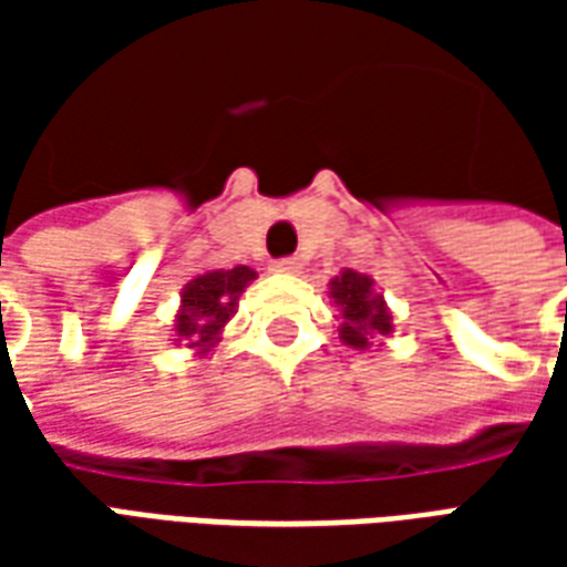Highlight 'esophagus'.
<instances>
[{
	"label": "esophagus",
	"instance_id": "34e87169",
	"mask_svg": "<svg viewBox=\"0 0 567 567\" xmlns=\"http://www.w3.org/2000/svg\"><path fill=\"white\" fill-rule=\"evenodd\" d=\"M272 270L276 272H300L303 270V264H300V258H279V260H272Z\"/></svg>",
	"mask_w": 567,
	"mask_h": 567
}]
</instances>
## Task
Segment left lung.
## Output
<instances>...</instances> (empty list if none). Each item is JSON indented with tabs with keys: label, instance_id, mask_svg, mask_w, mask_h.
Masks as SVG:
<instances>
[{
	"label": "left lung",
	"instance_id": "8db88e82",
	"mask_svg": "<svg viewBox=\"0 0 567 567\" xmlns=\"http://www.w3.org/2000/svg\"><path fill=\"white\" fill-rule=\"evenodd\" d=\"M331 300L340 309V340L349 349L364 352L373 346L377 337L392 333V312L385 307V300L377 291V285L370 276L355 270H343L331 279Z\"/></svg>",
	"mask_w": 567,
	"mask_h": 567
}]
</instances>
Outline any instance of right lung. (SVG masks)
Instances as JSON below:
<instances>
[{
	"mask_svg": "<svg viewBox=\"0 0 567 567\" xmlns=\"http://www.w3.org/2000/svg\"><path fill=\"white\" fill-rule=\"evenodd\" d=\"M258 272L251 267H234V270H209L194 276L182 288V307L175 316V346L185 343L194 349V355H206L221 340L227 321L234 319L239 307V295Z\"/></svg>",
	"mask_w": 567,
	"mask_h": 567,
	"instance_id": "obj_1",
	"label": "right lung"
}]
</instances>
